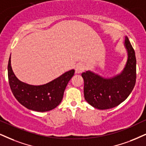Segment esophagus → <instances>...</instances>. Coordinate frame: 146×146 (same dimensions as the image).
I'll return each mask as SVG.
<instances>
[{
  "label": "esophagus",
  "instance_id": "34e87169",
  "mask_svg": "<svg viewBox=\"0 0 146 146\" xmlns=\"http://www.w3.org/2000/svg\"><path fill=\"white\" fill-rule=\"evenodd\" d=\"M83 69H84V65L81 64V63H79V64H76V66H75V73L80 74V72H82Z\"/></svg>",
  "mask_w": 146,
  "mask_h": 146
}]
</instances>
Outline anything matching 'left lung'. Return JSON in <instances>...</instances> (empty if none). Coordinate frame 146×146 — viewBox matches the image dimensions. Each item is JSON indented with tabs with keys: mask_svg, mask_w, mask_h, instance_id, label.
<instances>
[{
	"mask_svg": "<svg viewBox=\"0 0 146 146\" xmlns=\"http://www.w3.org/2000/svg\"><path fill=\"white\" fill-rule=\"evenodd\" d=\"M127 59L123 70L112 76L106 77L85 70L84 96L87 103L95 108L108 110L123 102L132 92L136 81L135 53L127 36L124 40Z\"/></svg>",
	"mask_w": 146,
	"mask_h": 146,
	"instance_id": "1",
	"label": "left lung"
}]
</instances>
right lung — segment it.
<instances>
[{
  "instance_id": "1",
  "label": "right lung",
  "mask_w": 146,
  "mask_h": 146,
  "mask_svg": "<svg viewBox=\"0 0 146 146\" xmlns=\"http://www.w3.org/2000/svg\"><path fill=\"white\" fill-rule=\"evenodd\" d=\"M74 70L66 72L57 78L41 85H32L19 80L8 63L9 82L14 97L26 108L36 111H47L62 102L66 86L74 74Z\"/></svg>"
}]
</instances>
